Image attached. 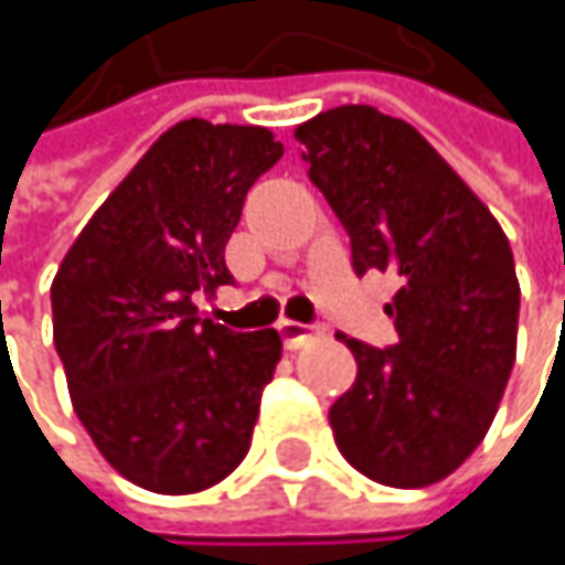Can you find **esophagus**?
I'll return each instance as SVG.
<instances>
[{"mask_svg":"<svg viewBox=\"0 0 565 565\" xmlns=\"http://www.w3.org/2000/svg\"><path fill=\"white\" fill-rule=\"evenodd\" d=\"M278 333H281V340L287 350H297V347H303V343L317 340V337H320V327H313V323H300V320H281V323H278Z\"/></svg>","mask_w":565,"mask_h":565,"instance_id":"obj_1","label":"esophagus"}]
</instances>
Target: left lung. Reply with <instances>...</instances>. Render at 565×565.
I'll list each match as a JSON object with an SVG mask.
<instances>
[{"label":"left lung","mask_w":565,"mask_h":565,"mask_svg":"<svg viewBox=\"0 0 565 565\" xmlns=\"http://www.w3.org/2000/svg\"><path fill=\"white\" fill-rule=\"evenodd\" d=\"M307 175L350 235V262L398 278L393 347L340 337L356 383L330 405L340 455L390 488L448 478L491 428L516 356L508 235L431 143L366 104L303 127Z\"/></svg>","instance_id":"8db88e82"}]
</instances>
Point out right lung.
Returning a JSON list of instances; mask_svg holds the SVG:
<instances>
[{
    "label": "right lung",
    "instance_id": "obj_1",
    "mask_svg": "<svg viewBox=\"0 0 565 565\" xmlns=\"http://www.w3.org/2000/svg\"><path fill=\"white\" fill-rule=\"evenodd\" d=\"M284 157L265 127L182 120L84 225L52 284L55 350L100 455L157 494L228 478L252 445L278 330L202 320L232 284L225 245L248 189Z\"/></svg>",
    "mask_w": 565,
    "mask_h": 565
}]
</instances>
